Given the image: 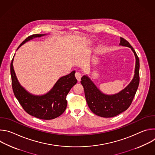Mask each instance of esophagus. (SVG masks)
Segmentation results:
<instances>
[{
	"mask_svg": "<svg viewBox=\"0 0 155 155\" xmlns=\"http://www.w3.org/2000/svg\"><path fill=\"white\" fill-rule=\"evenodd\" d=\"M75 77H76V78L77 79V80H78V81H80L81 78V74L80 72H77L75 73Z\"/></svg>",
	"mask_w": 155,
	"mask_h": 155,
	"instance_id": "1",
	"label": "esophagus"
}]
</instances>
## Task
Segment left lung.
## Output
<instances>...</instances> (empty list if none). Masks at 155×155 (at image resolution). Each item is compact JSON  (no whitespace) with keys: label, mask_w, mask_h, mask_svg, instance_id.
Wrapping results in <instances>:
<instances>
[{"label":"left lung","mask_w":155,"mask_h":155,"mask_svg":"<svg viewBox=\"0 0 155 155\" xmlns=\"http://www.w3.org/2000/svg\"><path fill=\"white\" fill-rule=\"evenodd\" d=\"M120 44L130 48L136 59L134 78L126 87L118 94L108 96L102 93L87 76H83L81 79L88 107L94 114L101 117H114L126 110L131 105L139 84V57L130 43L124 38L120 37Z\"/></svg>","instance_id":"left-lung-1"}]
</instances>
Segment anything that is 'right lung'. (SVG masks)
Wrapping results in <instances>:
<instances>
[{
	"mask_svg": "<svg viewBox=\"0 0 155 155\" xmlns=\"http://www.w3.org/2000/svg\"><path fill=\"white\" fill-rule=\"evenodd\" d=\"M41 34H33L28 37L18 49L25 42L34 37H41ZM13 61L10 64L12 85L14 94L20 105L29 115L41 120H52L61 115L67 107L66 100L68 94L77 80L75 77V71L59 78L53 87L47 94L38 96L28 93L22 87L17 78L13 67Z\"/></svg>",
	"mask_w": 155,
	"mask_h": 155,
	"instance_id": "add662e5",
	"label": "right lung"
}]
</instances>
